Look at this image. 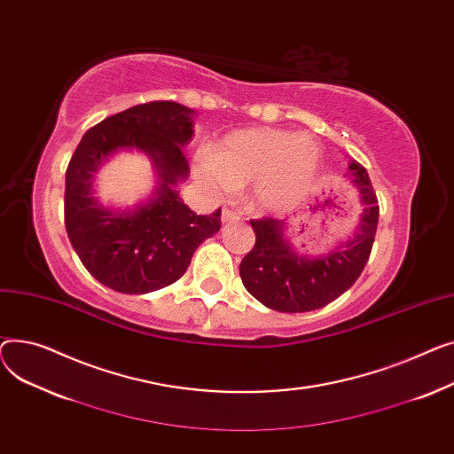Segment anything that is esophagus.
<instances>
[{
  "instance_id": "esophagus-1",
  "label": "esophagus",
  "mask_w": 454,
  "mask_h": 454,
  "mask_svg": "<svg viewBox=\"0 0 454 454\" xmlns=\"http://www.w3.org/2000/svg\"><path fill=\"white\" fill-rule=\"evenodd\" d=\"M239 220V216L236 215V212H232V210H229V208H223L222 210V223H234V222H238Z\"/></svg>"
}]
</instances>
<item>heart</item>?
<instances>
[{
  "label": "heart",
  "instance_id": "1",
  "mask_svg": "<svg viewBox=\"0 0 454 454\" xmlns=\"http://www.w3.org/2000/svg\"><path fill=\"white\" fill-rule=\"evenodd\" d=\"M323 152L306 133L277 128L236 129L203 152L198 177L216 192H232L254 181L262 208L284 210L297 205L321 170Z\"/></svg>",
  "mask_w": 454,
  "mask_h": 454
}]
</instances>
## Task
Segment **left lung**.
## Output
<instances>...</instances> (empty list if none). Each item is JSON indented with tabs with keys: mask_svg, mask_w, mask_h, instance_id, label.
<instances>
[{
	"mask_svg": "<svg viewBox=\"0 0 454 454\" xmlns=\"http://www.w3.org/2000/svg\"><path fill=\"white\" fill-rule=\"evenodd\" d=\"M348 177L357 189L361 223L346 242L318 256L302 254L291 246L284 220H253L256 244L239 263V277L251 295L284 313L325 308L340 297L363 273L374 246L380 207L363 165L350 161Z\"/></svg>",
	"mask_w": 454,
	"mask_h": 454,
	"instance_id": "left-lung-1",
	"label": "left lung"
}]
</instances>
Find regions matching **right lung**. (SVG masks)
Listing matches in <instances>:
<instances>
[{
  "label": "right lung",
  "instance_id": "right-lung-1",
  "mask_svg": "<svg viewBox=\"0 0 454 454\" xmlns=\"http://www.w3.org/2000/svg\"><path fill=\"white\" fill-rule=\"evenodd\" d=\"M194 115L172 100L139 104L104 119L78 143L66 172V231L100 284L126 295L170 286L184 275L194 251L220 231V208L198 216L176 191L191 174L183 146L194 137ZM124 149L151 159L158 184L146 202L115 209L94 196L92 184L109 157Z\"/></svg>",
  "mask_w": 454,
  "mask_h": 454
}]
</instances>
